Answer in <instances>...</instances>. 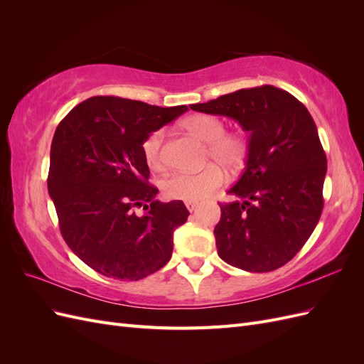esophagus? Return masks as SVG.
Wrapping results in <instances>:
<instances>
[{
	"label": "esophagus",
	"mask_w": 364,
	"mask_h": 364,
	"mask_svg": "<svg viewBox=\"0 0 364 364\" xmlns=\"http://www.w3.org/2000/svg\"><path fill=\"white\" fill-rule=\"evenodd\" d=\"M197 205H199V202H197V200H186L185 202V206L188 208V211H194Z\"/></svg>",
	"instance_id": "1"
}]
</instances>
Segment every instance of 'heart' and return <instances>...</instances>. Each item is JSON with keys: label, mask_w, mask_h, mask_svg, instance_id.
<instances>
[{"label": "heart", "mask_w": 364, "mask_h": 364, "mask_svg": "<svg viewBox=\"0 0 364 364\" xmlns=\"http://www.w3.org/2000/svg\"><path fill=\"white\" fill-rule=\"evenodd\" d=\"M182 127L193 136L208 144L206 159L215 161L225 168L235 171L243 167L249 153V139L243 132L226 134L222 118L197 114L183 119ZM164 130H155L142 141V155L153 170H162ZM226 182L223 170L217 164H209L200 171H174L162 181V190L176 200H200L213 194Z\"/></svg>", "instance_id": "1"}]
</instances>
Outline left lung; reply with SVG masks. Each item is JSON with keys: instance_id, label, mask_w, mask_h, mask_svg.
<instances>
[{"instance_id": "obj_1", "label": "left lung", "mask_w": 364, "mask_h": 364, "mask_svg": "<svg viewBox=\"0 0 364 364\" xmlns=\"http://www.w3.org/2000/svg\"><path fill=\"white\" fill-rule=\"evenodd\" d=\"M235 119L249 132L246 167L220 203L218 257L246 272L287 264L310 238L323 209L326 155L308 109L272 85L190 106Z\"/></svg>"}]
</instances>
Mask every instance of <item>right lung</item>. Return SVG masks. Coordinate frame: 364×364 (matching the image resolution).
I'll return each mask as SVG.
<instances>
[{
	"label": "right lung",
	"instance_id": "1",
	"mask_svg": "<svg viewBox=\"0 0 364 364\" xmlns=\"http://www.w3.org/2000/svg\"><path fill=\"white\" fill-rule=\"evenodd\" d=\"M186 111L98 95L77 105L54 132L48 193L62 237L107 278L139 281L171 258L174 229L190 213L181 200L155 199L141 146Z\"/></svg>",
	"mask_w": 364,
	"mask_h": 364
}]
</instances>
